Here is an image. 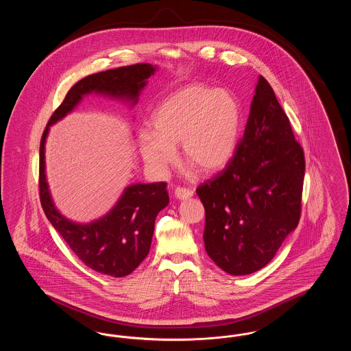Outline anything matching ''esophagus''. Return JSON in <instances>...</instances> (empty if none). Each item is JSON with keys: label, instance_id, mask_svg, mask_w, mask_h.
I'll list each match as a JSON object with an SVG mask.
<instances>
[{"label": "esophagus", "instance_id": "obj_1", "mask_svg": "<svg viewBox=\"0 0 351 351\" xmlns=\"http://www.w3.org/2000/svg\"><path fill=\"white\" fill-rule=\"evenodd\" d=\"M175 196L180 200H185V199H189L193 196V191L189 189V188H184V186H178L175 189Z\"/></svg>", "mask_w": 351, "mask_h": 351}]
</instances>
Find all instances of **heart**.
<instances>
[{
	"label": "heart",
	"mask_w": 351,
	"mask_h": 351,
	"mask_svg": "<svg viewBox=\"0 0 351 351\" xmlns=\"http://www.w3.org/2000/svg\"><path fill=\"white\" fill-rule=\"evenodd\" d=\"M241 105L233 93L202 84L180 88L151 116L154 133L139 134V147L152 167H165L180 145L184 163L210 175L226 167L238 145Z\"/></svg>",
	"instance_id": "b5f03b06"
}]
</instances>
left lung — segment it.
I'll return each instance as SVG.
<instances>
[{"instance_id":"8db88e82","label":"left lung","mask_w":351,"mask_h":351,"mask_svg":"<svg viewBox=\"0 0 351 351\" xmlns=\"http://www.w3.org/2000/svg\"><path fill=\"white\" fill-rule=\"evenodd\" d=\"M305 158L289 119L259 76L243 138L226 167L196 189L204 243L230 275L265 267L300 221Z\"/></svg>"}]
</instances>
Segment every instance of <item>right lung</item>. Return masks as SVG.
I'll list each match as a JSON object with an SVG mask.
<instances>
[{
	"label": "right lung",
	"instance_id": "1",
	"mask_svg": "<svg viewBox=\"0 0 351 351\" xmlns=\"http://www.w3.org/2000/svg\"><path fill=\"white\" fill-rule=\"evenodd\" d=\"M154 72V66L141 63L84 77L68 90L40 139L39 197L46 217L85 266L114 278L132 274L147 256L155 218L169 202L167 184H133L106 216L86 225L75 223L56 210L51 199L45 172V143L51 125L69 113L85 95L95 92L132 101L134 105Z\"/></svg>",
	"mask_w": 351,
	"mask_h": 351
}]
</instances>
